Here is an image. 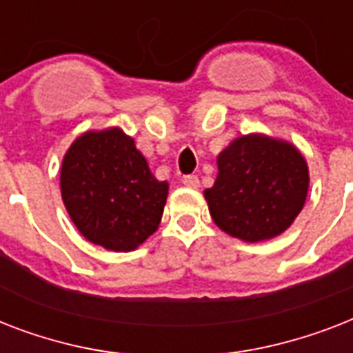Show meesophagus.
I'll return each mask as SVG.
<instances>
[{"instance_id": "obj_1", "label": "esophagus", "mask_w": 353, "mask_h": 353, "mask_svg": "<svg viewBox=\"0 0 353 353\" xmlns=\"http://www.w3.org/2000/svg\"><path fill=\"white\" fill-rule=\"evenodd\" d=\"M183 185L188 188H198L199 187V177L198 176H185L183 177Z\"/></svg>"}]
</instances>
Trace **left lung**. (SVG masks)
<instances>
[{"label": "left lung", "instance_id": "left-lung-1", "mask_svg": "<svg viewBox=\"0 0 353 353\" xmlns=\"http://www.w3.org/2000/svg\"><path fill=\"white\" fill-rule=\"evenodd\" d=\"M307 187L306 159L293 144L251 133L218 155V177L205 199L221 231L243 241H263L295 221Z\"/></svg>", "mask_w": 353, "mask_h": 353}]
</instances>
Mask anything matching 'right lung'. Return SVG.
<instances>
[{"label":"right lung","instance_id":"1","mask_svg":"<svg viewBox=\"0 0 353 353\" xmlns=\"http://www.w3.org/2000/svg\"><path fill=\"white\" fill-rule=\"evenodd\" d=\"M62 199L85 240L117 252L157 231L168 183L157 181L132 137L119 128L85 132L63 155Z\"/></svg>","mask_w":353,"mask_h":353}]
</instances>
